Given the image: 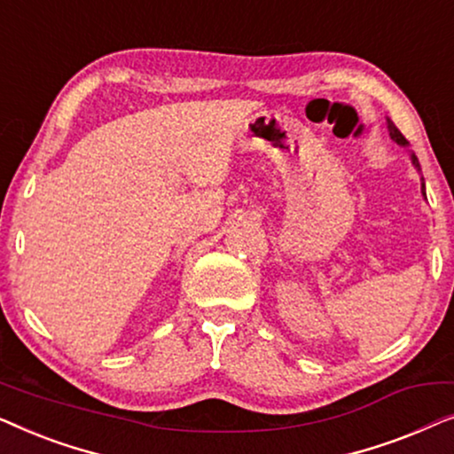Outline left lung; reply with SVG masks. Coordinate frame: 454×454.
<instances>
[{"label": "left lung", "instance_id": "obj_1", "mask_svg": "<svg viewBox=\"0 0 454 454\" xmlns=\"http://www.w3.org/2000/svg\"><path fill=\"white\" fill-rule=\"evenodd\" d=\"M387 126H388V134H390V138H393V140L396 142V145H401V146H409L407 138H405V136H403V134L399 132V128H396L393 121L387 120ZM411 163L415 165V169L421 171V169H419V160H418V157H415L413 153H411ZM421 194L426 196V184H424V177H421Z\"/></svg>", "mask_w": 454, "mask_h": 454}]
</instances>
